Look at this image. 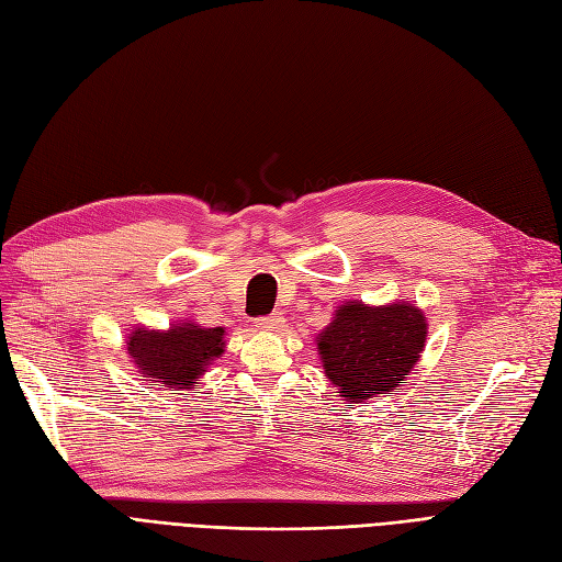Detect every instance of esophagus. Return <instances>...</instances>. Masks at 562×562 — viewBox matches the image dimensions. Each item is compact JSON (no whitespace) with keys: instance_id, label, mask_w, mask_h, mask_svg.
Listing matches in <instances>:
<instances>
[{"instance_id":"34e87169","label":"esophagus","mask_w":562,"mask_h":562,"mask_svg":"<svg viewBox=\"0 0 562 562\" xmlns=\"http://www.w3.org/2000/svg\"><path fill=\"white\" fill-rule=\"evenodd\" d=\"M257 324H259V329H263V331H280L284 327V317L280 313H273L268 317H259Z\"/></svg>"}]
</instances>
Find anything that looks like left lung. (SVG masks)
<instances>
[{"mask_svg": "<svg viewBox=\"0 0 562 562\" xmlns=\"http://www.w3.org/2000/svg\"><path fill=\"white\" fill-rule=\"evenodd\" d=\"M425 342L427 317L411 301H346L315 336L324 373L348 404L392 394L420 361Z\"/></svg>", "mask_w": 562, "mask_h": 562, "instance_id": "obj_1", "label": "left lung"}]
</instances>
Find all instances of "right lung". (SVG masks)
Segmentation results:
<instances>
[{"label": "right lung", "mask_w": 562, "mask_h": 562, "mask_svg": "<svg viewBox=\"0 0 562 562\" xmlns=\"http://www.w3.org/2000/svg\"><path fill=\"white\" fill-rule=\"evenodd\" d=\"M224 348V327H201L193 319H177L168 329L135 327L125 340L139 375L166 390H193Z\"/></svg>", "instance_id": "right-lung-1"}]
</instances>
